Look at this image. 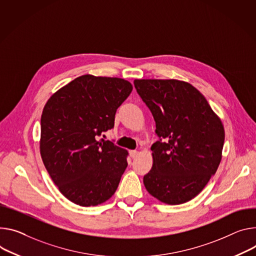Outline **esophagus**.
Listing matches in <instances>:
<instances>
[{
    "label": "esophagus",
    "instance_id": "obj_1",
    "mask_svg": "<svg viewBox=\"0 0 256 256\" xmlns=\"http://www.w3.org/2000/svg\"><path fill=\"white\" fill-rule=\"evenodd\" d=\"M138 152L136 150H130V156L132 158L136 157V156H138Z\"/></svg>",
    "mask_w": 256,
    "mask_h": 256
}]
</instances>
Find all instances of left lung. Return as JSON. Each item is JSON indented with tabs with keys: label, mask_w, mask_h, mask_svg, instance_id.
I'll return each mask as SVG.
<instances>
[{
	"label": "left lung",
	"mask_w": 256,
	"mask_h": 256,
	"mask_svg": "<svg viewBox=\"0 0 256 256\" xmlns=\"http://www.w3.org/2000/svg\"><path fill=\"white\" fill-rule=\"evenodd\" d=\"M134 84L153 115L159 136L151 147L153 166L144 176L145 188L166 204L188 202L204 189L220 164L222 120L189 82L134 80Z\"/></svg>",
	"instance_id": "8db88e82"
}]
</instances>
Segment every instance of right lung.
<instances>
[{
  "mask_svg": "<svg viewBox=\"0 0 256 256\" xmlns=\"http://www.w3.org/2000/svg\"><path fill=\"white\" fill-rule=\"evenodd\" d=\"M132 86L118 78L84 74L50 97L40 118V152L59 191L80 206H95L116 191L128 151L103 138Z\"/></svg>",
  "mask_w": 256,
  "mask_h": 256,
  "instance_id": "add662e5",
  "label": "right lung"
}]
</instances>
